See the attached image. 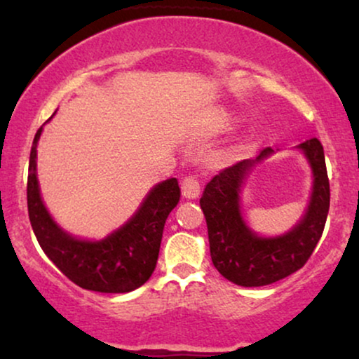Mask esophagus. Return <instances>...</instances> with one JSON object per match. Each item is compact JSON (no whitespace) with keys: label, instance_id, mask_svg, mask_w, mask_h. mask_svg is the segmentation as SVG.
Listing matches in <instances>:
<instances>
[{"label":"esophagus","instance_id":"esophagus-1","mask_svg":"<svg viewBox=\"0 0 359 359\" xmlns=\"http://www.w3.org/2000/svg\"><path fill=\"white\" fill-rule=\"evenodd\" d=\"M181 191H183V196L186 199L199 198L201 186L198 178H196V176H186L183 183H181Z\"/></svg>","mask_w":359,"mask_h":359}]
</instances>
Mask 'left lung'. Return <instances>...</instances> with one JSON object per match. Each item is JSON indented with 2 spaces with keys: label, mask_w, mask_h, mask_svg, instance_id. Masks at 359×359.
Segmentation results:
<instances>
[{
  "label": "left lung",
  "mask_w": 359,
  "mask_h": 359,
  "mask_svg": "<svg viewBox=\"0 0 359 359\" xmlns=\"http://www.w3.org/2000/svg\"><path fill=\"white\" fill-rule=\"evenodd\" d=\"M312 171V188L302 219L287 232L258 235L242 215V189L253 168L274 155L271 147L257 158L238 161L215 175L205 186L199 204L205 215L210 258L225 279L243 287L276 283L301 269L317 247L330 208L325 155L317 139L296 147Z\"/></svg>",
  "instance_id": "1"
}]
</instances>
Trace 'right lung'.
I'll use <instances>...</instances> for the list:
<instances>
[{"label": "right lung", "instance_id": "right-lung-1", "mask_svg": "<svg viewBox=\"0 0 359 359\" xmlns=\"http://www.w3.org/2000/svg\"><path fill=\"white\" fill-rule=\"evenodd\" d=\"M43 126L34 137L27 175L29 220L43 253L70 281L88 291L119 294L140 287L155 271L165 222L180 203L178 180L155 184L135 214L104 238L75 237L53 220L41 196L37 142Z\"/></svg>", "mask_w": 359, "mask_h": 359}]
</instances>
